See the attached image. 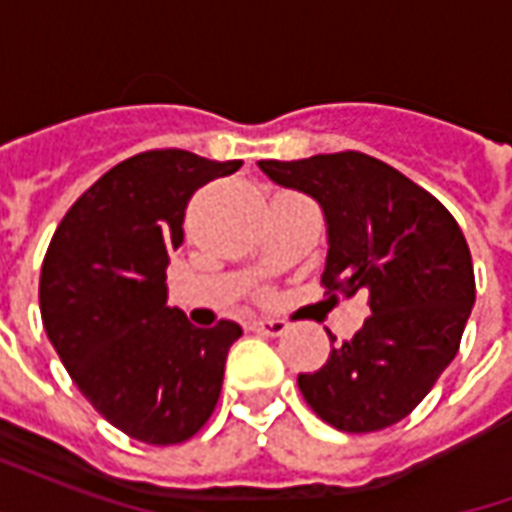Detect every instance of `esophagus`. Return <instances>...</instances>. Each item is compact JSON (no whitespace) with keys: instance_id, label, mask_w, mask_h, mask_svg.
Returning a JSON list of instances; mask_svg holds the SVG:
<instances>
[{"instance_id":"34e87169","label":"esophagus","mask_w":512,"mask_h":512,"mask_svg":"<svg viewBox=\"0 0 512 512\" xmlns=\"http://www.w3.org/2000/svg\"><path fill=\"white\" fill-rule=\"evenodd\" d=\"M249 329L255 334H263V337H279V334L288 332V323L274 321V318H260V321H252Z\"/></svg>"}]
</instances>
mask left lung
Instances as JSON below:
<instances>
[{"label":"left lung","mask_w":512,"mask_h":512,"mask_svg":"<svg viewBox=\"0 0 512 512\" xmlns=\"http://www.w3.org/2000/svg\"><path fill=\"white\" fill-rule=\"evenodd\" d=\"M260 169L321 202L329 224L321 285L345 299L367 290L373 312L354 340L332 345L321 370L299 373L301 395L343 433L395 425L461 348L474 307L472 255L461 227L430 191L359 150L268 158Z\"/></svg>","instance_id":"obj_1"}]
</instances>
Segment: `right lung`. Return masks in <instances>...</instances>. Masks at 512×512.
I'll return each instance as SVG.
<instances>
[{"label": "right lung", "mask_w": 512, "mask_h": 512, "mask_svg": "<svg viewBox=\"0 0 512 512\" xmlns=\"http://www.w3.org/2000/svg\"><path fill=\"white\" fill-rule=\"evenodd\" d=\"M241 161L145 150L95 180L54 230L40 268V315L93 408L156 447L189 441L219 403L241 326L197 329L167 307L169 255L191 194Z\"/></svg>", "instance_id": "right-lung-1"}]
</instances>
